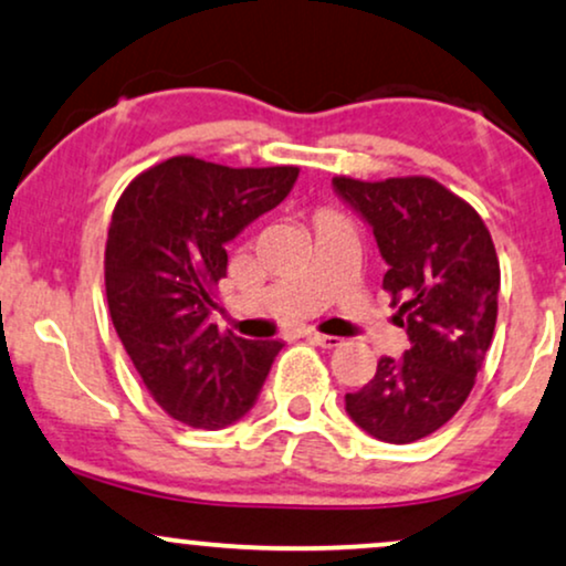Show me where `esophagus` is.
I'll use <instances>...</instances> for the list:
<instances>
[{
	"mask_svg": "<svg viewBox=\"0 0 566 566\" xmlns=\"http://www.w3.org/2000/svg\"><path fill=\"white\" fill-rule=\"evenodd\" d=\"M306 338H310L312 344H317V346H323V348H338V346H344V338H338V336H323V333H315V331L306 333Z\"/></svg>",
	"mask_w": 566,
	"mask_h": 566,
	"instance_id": "esophagus-1",
	"label": "esophagus"
}]
</instances>
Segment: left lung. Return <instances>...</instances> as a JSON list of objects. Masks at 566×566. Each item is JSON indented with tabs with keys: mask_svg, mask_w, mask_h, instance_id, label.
<instances>
[{
	"mask_svg": "<svg viewBox=\"0 0 566 566\" xmlns=\"http://www.w3.org/2000/svg\"><path fill=\"white\" fill-rule=\"evenodd\" d=\"M373 228L388 264L382 289L407 327L403 357H382L375 378L346 394V411L386 443H411L457 415L475 386L499 315L501 270L480 214L432 178H333Z\"/></svg>",
	"mask_w": 566,
	"mask_h": 566,
	"instance_id": "obj_1",
	"label": "left lung"
}]
</instances>
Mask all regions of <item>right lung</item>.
Here are the masks:
<instances>
[{"instance_id":"1","label":"right lung","mask_w":566,"mask_h":566,"mask_svg":"<svg viewBox=\"0 0 566 566\" xmlns=\"http://www.w3.org/2000/svg\"><path fill=\"white\" fill-rule=\"evenodd\" d=\"M298 167L170 157L130 180L104 249L109 317L144 386L172 420L220 430L254 407L281 340L209 323L226 243L289 197Z\"/></svg>"}]
</instances>
